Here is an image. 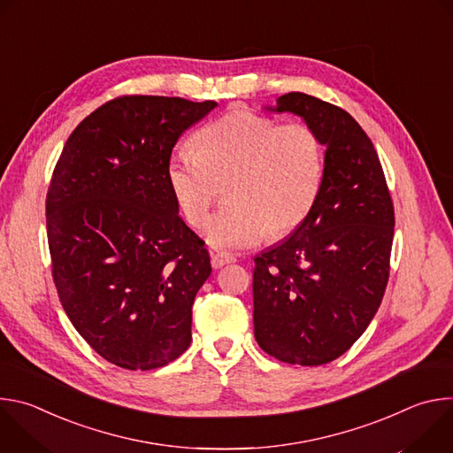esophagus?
Wrapping results in <instances>:
<instances>
[{"mask_svg":"<svg viewBox=\"0 0 453 453\" xmlns=\"http://www.w3.org/2000/svg\"><path fill=\"white\" fill-rule=\"evenodd\" d=\"M234 262V256L233 254H227V252H217L211 256V267L213 269H220L227 264H233Z\"/></svg>","mask_w":453,"mask_h":453,"instance_id":"obj_1","label":"esophagus"}]
</instances>
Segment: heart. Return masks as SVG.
Returning <instances> with one entry per match:
<instances>
[{"mask_svg":"<svg viewBox=\"0 0 453 453\" xmlns=\"http://www.w3.org/2000/svg\"><path fill=\"white\" fill-rule=\"evenodd\" d=\"M196 150L166 163L173 197L199 227L226 184V204L204 224L213 249H243L271 233L285 236L311 213L325 172V150L310 125L234 109L203 127Z\"/></svg>","mask_w":453,"mask_h":453,"instance_id":"obj_1","label":"heart"}]
</instances>
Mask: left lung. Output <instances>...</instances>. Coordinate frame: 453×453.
I'll return each mask as SVG.
<instances>
[{
	"label": "left lung",
	"mask_w": 453,
	"mask_h": 453,
	"mask_svg": "<svg viewBox=\"0 0 453 453\" xmlns=\"http://www.w3.org/2000/svg\"><path fill=\"white\" fill-rule=\"evenodd\" d=\"M267 111L301 116L326 152L311 213L254 257V337L281 362L322 365L357 342L381 303L395 208L372 142L349 112L304 93Z\"/></svg>",
	"instance_id": "left-lung-1"
}]
</instances>
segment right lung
I'll use <instances>...</instances> for the list:
<instances>
[{"instance_id":"add662e5","label":"right lung","mask_w":453,"mask_h":453,"mask_svg":"<svg viewBox=\"0 0 453 453\" xmlns=\"http://www.w3.org/2000/svg\"><path fill=\"white\" fill-rule=\"evenodd\" d=\"M217 102L125 95L86 116L46 196L51 274L64 311L107 362L149 371L191 342V306L211 274L179 217L166 163Z\"/></svg>"}]
</instances>
